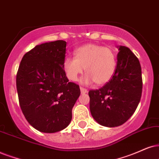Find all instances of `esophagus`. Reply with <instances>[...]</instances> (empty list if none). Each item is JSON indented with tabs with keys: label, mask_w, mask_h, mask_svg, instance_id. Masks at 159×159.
I'll use <instances>...</instances> for the list:
<instances>
[{
	"label": "esophagus",
	"mask_w": 159,
	"mask_h": 159,
	"mask_svg": "<svg viewBox=\"0 0 159 159\" xmlns=\"http://www.w3.org/2000/svg\"><path fill=\"white\" fill-rule=\"evenodd\" d=\"M80 89H81V93H86V92H87V89H86V88L82 87V86H80Z\"/></svg>",
	"instance_id": "34e87169"
}]
</instances>
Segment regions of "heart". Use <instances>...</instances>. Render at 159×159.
I'll return each mask as SVG.
<instances>
[{"mask_svg":"<svg viewBox=\"0 0 159 159\" xmlns=\"http://www.w3.org/2000/svg\"><path fill=\"white\" fill-rule=\"evenodd\" d=\"M116 58L111 49L96 44H86L78 48L74 52V58L64 60L63 69L67 78L77 81L84 71L83 83L94 82L95 85L103 86L111 80L116 70Z\"/></svg>","mask_w":159,"mask_h":159,"instance_id":"1","label":"heart"}]
</instances>
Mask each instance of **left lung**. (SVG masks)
Here are the masks:
<instances>
[{"mask_svg": "<svg viewBox=\"0 0 159 159\" xmlns=\"http://www.w3.org/2000/svg\"><path fill=\"white\" fill-rule=\"evenodd\" d=\"M142 92V69L129 48L120 46L112 78L99 89L89 92L92 116L101 125L116 127L135 112Z\"/></svg>", "mask_w": 159, "mask_h": 159, "instance_id": "1", "label": "left lung"}]
</instances>
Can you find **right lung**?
I'll list each match as a JSON object with an SVG mask.
<instances>
[{
    "label": "right lung",
    "mask_w": 159,
    "mask_h": 159,
    "mask_svg": "<svg viewBox=\"0 0 159 159\" xmlns=\"http://www.w3.org/2000/svg\"><path fill=\"white\" fill-rule=\"evenodd\" d=\"M67 43L37 45L23 56L16 76L20 106L26 120L43 133L67 127L81 91L63 69Z\"/></svg>",
    "instance_id": "obj_1"
}]
</instances>
